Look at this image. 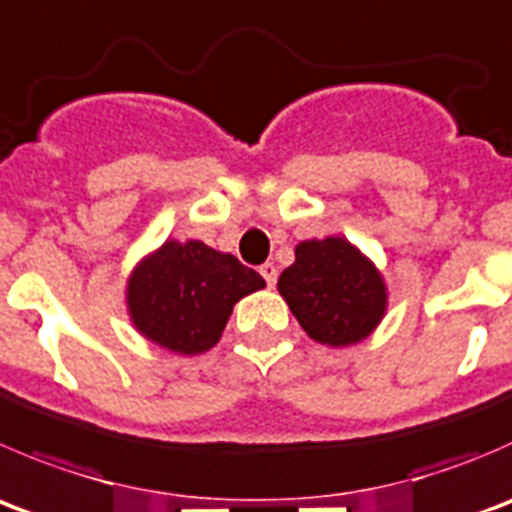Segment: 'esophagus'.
Returning a JSON list of instances; mask_svg holds the SVG:
<instances>
[{
    "label": "esophagus",
    "instance_id": "1",
    "mask_svg": "<svg viewBox=\"0 0 512 512\" xmlns=\"http://www.w3.org/2000/svg\"><path fill=\"white\" fill-rule=\"evenodd\" d=\"M260 275L265 277V282L270 287H275V282H277V267L272 265V262H265V265L260 267Z\"/></svg>",
    "mask_w": 512,
    "mask_h": 512
}]
</instances>
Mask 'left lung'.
<instances>
[{
    "instance_id": "1",
    "label": "left lung",
    "mask_w": 512,
    "mask_h": 512,
    "mask_svg": "<svg viewBox=\"0 0 512 512\" xmlns=\"http://www.w3.org/2000/svg\"><path fill=\"white\" fill-rule=\"evenodd\" d=\"M302 330L327 347L357 345L388 312V285L375 262L340 235L302 240L277 280Z\"/></svg>"
}]
</instances>
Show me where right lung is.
<instances>
[{"label": "right lung", "instance_id": "right-lung-1", "mask_svg": "<svg viewBox=\"0 0 512 512\" xmlns=\"http://www.w3.org/2000/svg\"><path fill=\"white\" fill-rule=\"evenodd\" d=\"M265 280L230 252L200 240H165L127 277V315L145 340L175 355H202L220 342L232 307Z\"/></svg>", "mask_w": 512, "mask_h": 512}]
</instances>
